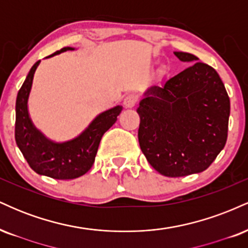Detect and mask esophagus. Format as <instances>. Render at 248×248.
Returning a JSON list of instances; mask_svg holds the SVG:
<instances>
[{
  "instance_id": "esophagus-1",
  "label": "esophagus",
  "mask_w": 248,
  "mask_h": 248,
  "mask_svg": "<svg viewBox=\"0 0 248 248\" xmlns=\"http://www.w3.org/2000/svg\"><path fill=\"white\" fill-rule=\"evenodd\" d=\"M136 104H138V96L134 94L127 95L126 98L124 99V105L126 108H133Z\"/></svg>"
}]
</instances>
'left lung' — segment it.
Wrapping results in <instances>:
<instances>
[{
	"label": "left lung",
	"mask_w": 248,
	"mask_h": 248,
	"mask_svg": "<svg viewBox=\"0 0 248 248\" xmlns=\"http://www.w3.org/2000/svg\"><path fill=\"white\" fill-rule=\"evenodd\" d=\"M181 62H193L162 87L144 92L139 143L156 171L167 177L206 170L227 140L230 98L213 67L195 55L173 52Z\"/></svg>",
	"instance_id": "8db88e82"
}]
</instances>
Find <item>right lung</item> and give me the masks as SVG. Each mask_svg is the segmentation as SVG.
I'll use <instances>...</instances> for the list:
<instances>
[{
	"instance_id": "right-lung-1",
	"label": "right lung",
	"mask_w": 248,
	"mask_h": 248,
	"mask_svg": "<svg viewBox=\"0 0 248 248\" xmlns=\"http://www.w3.org/2000/svg\"><path fill=\"white\" fill-rule=\"evenodd\" d=\"M70 50H75V47H62L46 58ZM39 62L41 61L36 62L31 67L17 94L16 143L31 169L38 175L55 179L80 177L92 168L102 135L118 120L122 106L118 105L96 115L86 129L82 130L72 140L65 142L50 140L35 127L28 109V100L32 87L33 76Z\"/></svg>"
}]
</instances>
